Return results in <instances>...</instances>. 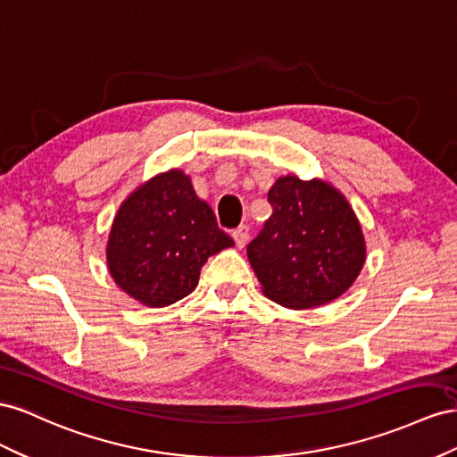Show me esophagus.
<instances>
[{"label": "esophagus", "instance_id": "esophagus-1", "mask_svg": "<svg viewBox=\"0 0 457 457\" xmlns=\"http://www.w3.org/2000/svg\"><path fill=\"white\" fill-rule=\"evenodd\" d=\"M233 241H236V245L239 246V249H243V246L246 245V241H249V226H239V228H236L233 229Z\"/></svg>", "mask_w": 457, "mask_h": 457}]
</instances>
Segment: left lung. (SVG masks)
I'll return each mask as SVG.
<instances>
[{"mask_svg":"<svg viewBox=\"0 0 457 457\" xmlns=\"http://www.w3.org/2000/svg\"><path fill=\"white\" fill-rule=\"evenodd\" d=\"M271 216L246 256L273 303L304 310L335 301L366 260L361 228L346 199L320 179L279 178L268 191Z\"/></svg>","mask_w":457,"mask_h":457,"instance_id":"8db88e82","label":"left lung"}]
</instances>
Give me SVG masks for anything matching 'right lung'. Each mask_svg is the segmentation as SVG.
<instances>
[{
    "mask_svg": "<svg viewBox=\"0 0 457 457\" xmlns=\"http://www.w3.org/2000/svg\"><path fill=\"white\" fill-rule=\"evenodd\" d=\"M233 239L212 208L179 170L161 174L134 191L112 221L107 245L111 276L141 304L161 308L187 296L201 268Z\"/></svg>",
    "mask_w": 457,
    "mask_h": 457,
    "instance_id": "add662e5",
    "label": "right lung"
}]
</instances>
